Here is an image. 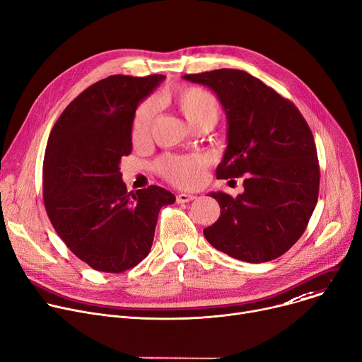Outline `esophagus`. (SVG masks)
<instances>
[{
  "mask_svg": "<svg viewBox=\"0 0 362 362\" xmlns=\"http://www.w3.org/2000/svg\"><path fill=\"white\" fill-rule=\"evenodd\" d=\"M194 199H197V197L195 195H189V194H179L176 197V202L177 204H186V202H190V201H194Z\"/></svg>",
  "mask_w": 362,
  "mask_h": 362,
  "instance_id": "1",
  "label": "esophagus"
}]
</instances>
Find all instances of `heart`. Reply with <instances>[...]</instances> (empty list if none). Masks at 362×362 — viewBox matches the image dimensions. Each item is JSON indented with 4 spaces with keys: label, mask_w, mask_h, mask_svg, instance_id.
<instances>
[{
    "label": "heart",
    "mask_w": 362,
    "mask_h": 362,
    "mask_svg": "<svg viewBox=\"0 0 362 362\" xmlns=\"http://www.w3.org/2000/svg\"><path fill=\"white\" fill-rule=\"evenodd\" d=\"M173 103L192 127L205 122L216 124L220 116V103L214 94L198 87H186L173 93ZM157 112L154 100L144 102L132 120L131 135L135 142L148 136ZM208 160L202 156H165L158 160L157 170L168 182L179 187H194L204 180Z\"/></svg>",
    "instance_id": "b5f03b06"
}]
</instances>
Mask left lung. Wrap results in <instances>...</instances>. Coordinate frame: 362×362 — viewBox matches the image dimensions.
Masks as SVG:
<instances>
[{
  "mask_svg": "<svg viewBox=\"0 0 362 362\" xmlns=\"http://www.w3.org/2000/svg\"><path fill=\"white\" fill-rule=\"evenodd\" d=\"M183 78L208 86L226 112L227 150L216 177L246 175L242 195H208L221 215L204 230L205 238L243 262L279 257L303 235L319 197L317 151L305 119L246 71L221 68Z\"/></svg>",
  "mask_w": 362,
  "mask_h": 362,
  "instance_id": "1",
  "label": "left lung"
}]
</instances>
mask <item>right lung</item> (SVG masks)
Segmentation results:
<instances>
[{
    "label": "right lung",
    "mask_w": 362,
    "mask_h": 362,
    "mask_svg": "<svg viewBox=\"0 0 362 362\" xmlns=\"http://www.w3.org/2000/svg\"><path fill=\"white\" fill-rule=\"evenodd\" d=\"M164 78L117 74L94 83L65 107L47 139V216L66 247L95 271L119 274L146 259L161 206L176 201L160 186L128 192L119 172L132 151L135 110Z\"/></svg>",
    "instance_id": "1"
}]
</instances>
